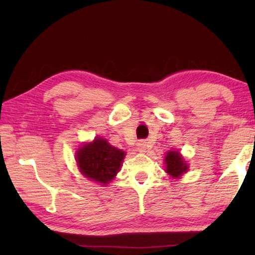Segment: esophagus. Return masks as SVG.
Returning <instances> with one entry per match:
<instances>
[{
	"label": "esophagus",
	"mask_w": 255,
	"mask_h": 255,
	"mask_svg": "<svg viewBox=\"0 0 255 255\" xmlns=\"http://www.w3.org/2000/svg\"><path fill=\"white\" fill-rule=\"evenodd\" d=\"M137 149H138L139 152H145V150L148 149V144H147V142H144V141H140V142L138 143V145H137Z\"/></svg>",
	"instance_id": "1"
}]
</instances>
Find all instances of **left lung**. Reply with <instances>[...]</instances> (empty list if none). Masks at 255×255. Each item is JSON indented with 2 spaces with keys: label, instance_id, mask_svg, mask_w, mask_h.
<instances>
[{
  "label": "left lung",
  "instance_id": "1",
  "mask_svg": "<svg viewBox=\"0 0 255 255\" xmlns=\"http://www.w3.org/2000/svg\"><path fill=\"white\" fill-rule=\"evenodd\" d=\"M165 172L173 178L181 177L188 170V164L184 161L178 151L170 150L165 155Z\"/></svg>",
  "mask_w": 255,
  "mask_h": 255
}]
</instances>
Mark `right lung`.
<instances>
[{
    "label": "right lung",
    "instance_id": "1",
    "mask_svg": "<svg viewBox=\"0 0 255 255\" xmlns=\"http://www.w3.org/2000/svg\"><path fill=\"white\" fill-rule=\"evenodd\" d=\"M126 153L113 147L106 139L95 138L77 151V163L81 173L93 182L107 185L121 170Z\"/></svg>",
    "mask_w": 255,
    "mask_h": 255
}]
</instances>
